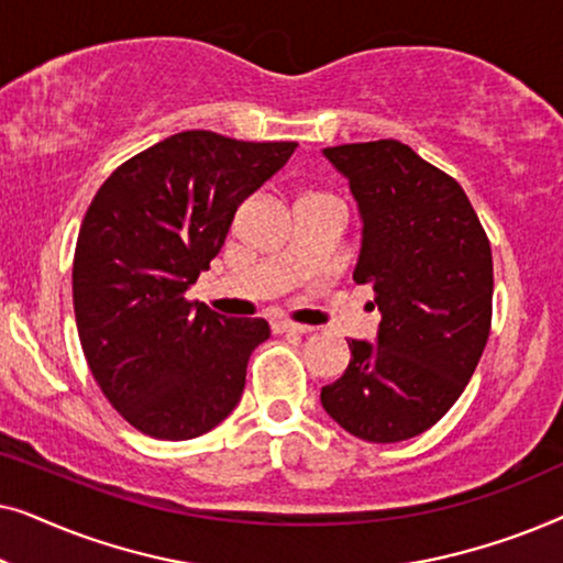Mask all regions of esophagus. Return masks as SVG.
<instances>
[{
    "label": "esophagus",
    "mask_w": 563,
    "mask_h": 563,
    "mask_svg": "<svg viewBox=\"0 0 563 563\" xmlns=\"http://www.w3.org/2000/svg\"><path fill=\"white\" fill-rule=\"evenodd\" d=\"M274 330L276 333H299V335L312 333L310 325H299V322H289V320H276Z\"/></svg>",
    "instance_id": "34e87169"
}]
</instances>
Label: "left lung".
Listing matches in <instances>:
<instances>
[{
	"label": "left lung",
	"instance_id": "1",
	"mask_svg": "<svg viewBox=\"0 0 563 563\" xmlns=\"http://www.w3.org/2000/svg\"><path fill=\"white\" fill-rule=\"evenodd\" d=\"M349 179L361 218L353 282L382 312L374 343L349 341L325 412L368 443L426 433L461 397L492 322V249L456 179L399 141L322 148Z\"/></svg>",
	"mask_w": 563,
	"mask_h": 563
}]
</instances>
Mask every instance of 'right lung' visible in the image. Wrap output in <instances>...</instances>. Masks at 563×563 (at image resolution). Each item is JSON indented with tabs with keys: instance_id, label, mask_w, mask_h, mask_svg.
I'll list each match as a JSON object with an SVG mask.
<instances>
[{
	"instance_id": "1",
	"label": "right lung",
	"mask_w": 563,
	"mask_h": 563,
	"mask_svg": "<svg viewBox=\"0 0 563 563\" xmlns=\"http://www.w3.org/2000/svg\"><path fill=\"white\" fill-rule=\"evenodd\" d=\"M295 148L187 130L125 161L91 199L74 253L76 328L99 389L141 433L189 441L241 402L268 322L184 295Z\"/></svg>"
}]
</instances>
